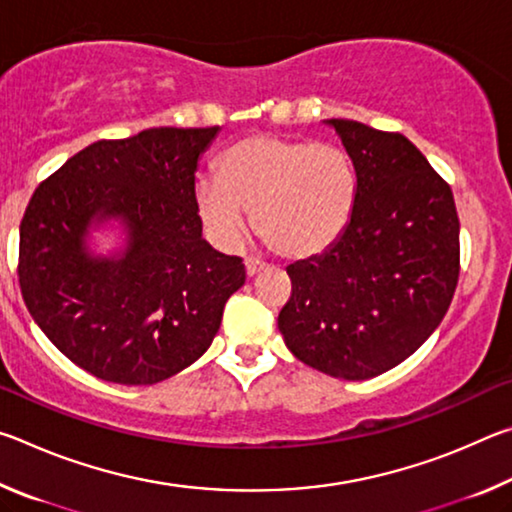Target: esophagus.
Here are the masks:
<instances>
[{
    "label": "esophagus",
    "instance_id": "1",
    "mask_svg": "<svg viewBox=\"0 0 512 512\" xmlns=\"http://www.w3.org/2000/svg\"><path fill=\"white\" fill-rule=\"evenodd\" d=\"M266 268V264L264 262H259V259H253V257H248L246 259V275L248 277H255V275H259Z\"/></svg>",
    "mask_w": 512,
    "mask_h": 512
}]
</instances>
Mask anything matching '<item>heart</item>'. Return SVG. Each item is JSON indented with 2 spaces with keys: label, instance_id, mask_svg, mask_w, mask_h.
<instances>
[{
  "label": "heart",
  "instance_id": "1",
  "mask_svg": "<svg viewBox=\"0 0 512 512\" xmlns=\"http://www.w3.org/2000/svg\"><path fill=\"white\" fill-rule=\"evenodd\" d=\"M194 198L221 246H239L253 214L257 237L275 255L302 262L323 255L350 225L357 173L341 146L259 133L225 149L219 178L198 180Z\"/></svg>",
  "mask_w": 512,
  "mask_h": 512
}]
</instances>
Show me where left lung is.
<instances>
[{
    "mask_svg": "<svg viewBox=\"0 0 512 512\" xmlns=\"http://www.w3.org/2000/svg\"><path fill=\"white\" fill-rule=\"evenodd\" d=\"M357 173L341 239L291 264L277 327L296 357L325 375L370 379L395 368L445 318L461 271L456 203L400 133L329 119Z\"/></svg>",
    "mask_w": 512,
    "mask_h": 512,
    "instance_id": "left-lung-1",
    "label": "left lung"
}]
</instances>
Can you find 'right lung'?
Here are the masks:
<instances>
[{
  "mask_svg": "<svg viewBox=\"0 0 512 512\" xmlns=\"http://www.w3.org/2000/svg\"><path fill=\"white\" fill-rule=\"evenodd\" d=\"M219 133L149 128L99 140L42 180L20 223L24 305L76 366L115 384L169 379L201 357L246 282L241 257L214 250L196 210V167ZM129 230L119 258H92V220Z\"/></svg>",
  "mask_w": 512,
  "mask_h": 512,
  "instance_id": "add662e5",
  "label": "right lung"
}]
</instances>
